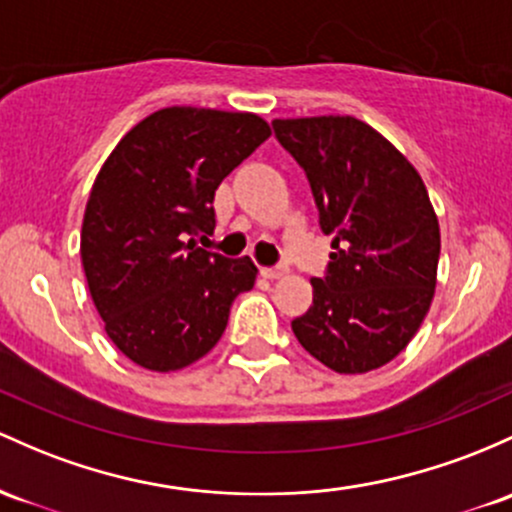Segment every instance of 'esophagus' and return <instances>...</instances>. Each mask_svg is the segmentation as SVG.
<instances>
[{"label": "esophagus", "mask_w": 512, "mask_h": 512, "mask_svg": "<svg viewBox=\"0 0 512 512\" xmlns=\"http://www.w3.org/2000/svg\"><path fill=\"white\" fill-rule=\"evenodd\" d=\"M260 274L265 279H279V277H284V274H286V267L284 265H279V267H262Z\"/></svg>", "instance_id": "1"}]
</instances>
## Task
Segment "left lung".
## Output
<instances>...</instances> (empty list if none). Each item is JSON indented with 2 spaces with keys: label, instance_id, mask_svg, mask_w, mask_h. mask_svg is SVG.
Instances as JSON below:
<instances>
[{
  "label": "left lung",
  "instance_id": "8db88e82",
  "mask_svg": "<svg viewBox=\"0 0 512 512\" xmlns=\"http://www.w3.org/2000/svg\"><path fill=\"white\" fill-rule=\"evenodd\" d=\"M306 172L333 238L313 306L291 320L303 350L338 374L384 367L406 350L435 296L440 226L415 167L352 116L272 121Z\"/></svg>",
  "mask_w": 512,
  "mask_h": 512
}]
</instances>
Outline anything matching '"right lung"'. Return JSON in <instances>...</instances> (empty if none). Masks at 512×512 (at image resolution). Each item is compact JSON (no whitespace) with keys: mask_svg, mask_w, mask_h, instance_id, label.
Here are the masks:
<instances>
[{"mask_svg":"<svg viewBox=\"0 0 512 512\" xmlns=\"http://www.w3.org/2000/svg\"><path fill=\"white\" fill-rule=\"evenodd\" d=\"M269 138L243 111L170 106L133 126L97 174L82 221V267L111 342L138 367L177 372L221 340L250 257L196 247L213 233L218 184Z\"/></svg>","mask_w":512,"mask_h":512,"instance_id":"add662e5","label":"right lung"}]
</instances>
